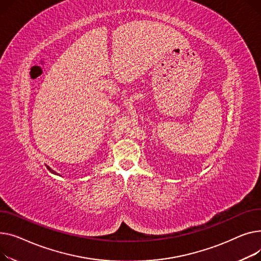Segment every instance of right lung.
Returning a JSON list of instances; mask_svg holds the SVG:
<instances>
[{
  "label": "right lung",
  "instance_id": "right-lung-1",
  "mask_svg": "<svg viewBox=\"0 0 261 261\" xmlns=\"http://www.w3.org/2000/svg\"><path fill=\"white\" fill-rule=\"evenodd\" d=\"M46 167H47V170H48L50 173H53V174H55V175H59L57 172H55L54 170H51V167H49L48 165H46Z\"/></svg>",
  "mask_w": 261,
  "mask_h": 261
}]
</instances>
